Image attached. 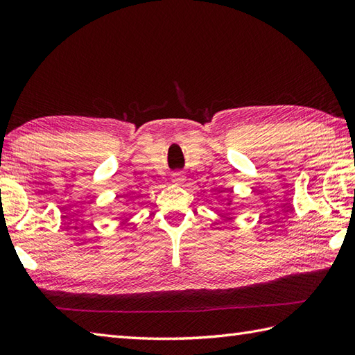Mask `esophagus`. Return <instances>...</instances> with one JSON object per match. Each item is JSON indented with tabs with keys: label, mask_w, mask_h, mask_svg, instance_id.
Instances as JSON below:
<instances>
[{
	"label": "esophagus",
	"mask_w": 355,
	"mask_h": 355,
	"mask_svg": "<svg viewBox=\"0 0 355 355\" xmlns=\"http://www.w3.org/2000/svg\"><path fill=\"white\" fill-rule=\"evenodd\" d=\"M171 180H172V183L182 184L184 182V175H183V173H180V172H175V173H172V175H171Z\"/></svg>",
	"instance_id": "34e87169"
}]
</instances>
